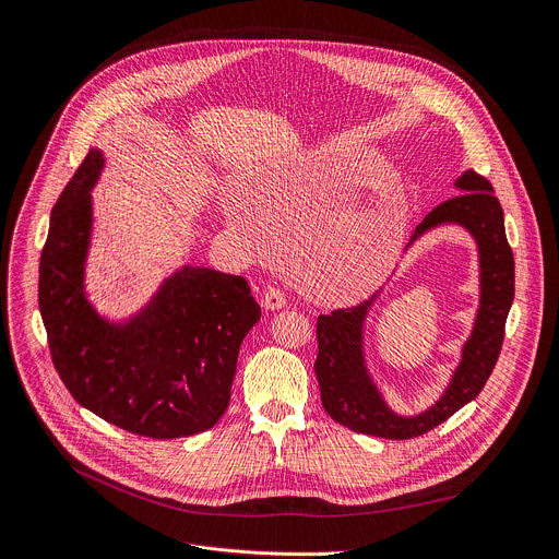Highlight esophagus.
I'll return each mask as SVG.
<instances>
[{
	"label": "esophagus",
	"mask_w": 559,
	"mask_h": 559,
	"mask_svg": "<svg viewBox=\"0 0 559 559\" xmlns=\"http://www.w3.org/2000/svg\"><path fill=\"white\" fill-rule=\"evenodd\" d=\"M285 302H287V296H285L283 289H278V287H267L265 289V294H263V308L265 310H281V308H285Z\"/></svg>",
	"instance_id": "34e87169"
}]
</instances>
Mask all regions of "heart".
Returning <instances> with one entry per match:
<instances>
[{
	"mask_svg": "<svg viewBox=\"0 0 559 559\" xmlns=\"http://www.w3.org/2000/svg\"><path fill=\"white\" fill-rule=\"evenodd\" d=\"M229 223L240 231H257V223L242 210L234 207L229 210ZM403 225H392L381 234L372 236H354L345 238L334 249V272H336V285L345 296H357L374 287L388 272V267L394 261L396 247L401 242Z\"/></svg>",
	"mask_w": 559,
	"mask_h": 559,
	"instance_id": "b5f03b06",
	"label": "heart"
}]
</instances>
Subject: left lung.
I'll list each match as a JSON object with an SVG mask.
<instances>
[{"label":"left lung","mask_w":559,"mask_h":559,"mask_svg":"<svg viewBox=\"0 0 559 559\" xmlns=\"http://www.w3.org/2000/svg\"><path fill=\"white\" fill-rule=\"evenodd\" d=\"M454 185L462 193L437 205L415 229L413 240L443 223L466 227L479 247L481 300L473 334L464 345L462 364L432 408L417 417H401L388 408L370 381L361 341L364 321L374 298L352 308L332 310V314H321L317 321L319 354L314 372L321 388V403L336 424L354 432L383 439H413L437 428L481 392L499 359L506 319L515 298L513 249L506 240L503 212L492 193V185L477 171H466Z\"/></svg>","instance_id":"1"}]
</instances>
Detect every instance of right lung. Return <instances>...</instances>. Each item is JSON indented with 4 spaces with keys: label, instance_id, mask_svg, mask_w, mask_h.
<instances>
[{
    "label": "right lung",
    "instance_id": "obj_1",
    "mask_svg": "<svg viewBox=\"0 0 559 559\" xmlns=\"http://www.w3.org/2000/svg\"><path fill=\"white\" fill-rule=\"evenodd\" d=\"M105 158L91 148L50 212L39 259V312L53 366L93 415L151 439L214 428L229 405L238 349L261 306L242 276L182 267L124 325L84 296L91 187Z\"/></svg>",
    "mask_w": 559,
    "mask_h": 559
}]
</instances>
